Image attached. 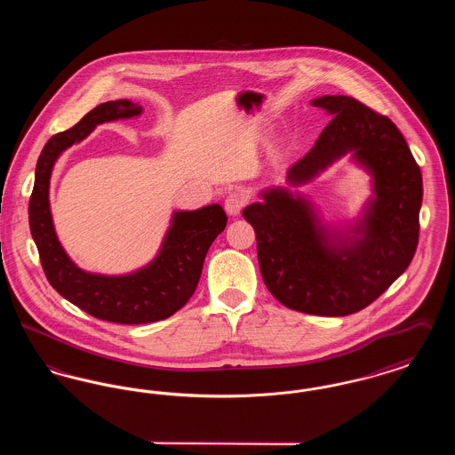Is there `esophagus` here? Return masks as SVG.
<instances>
[{
    "instance_id": "esophagus-1",
    "label": "esophagus",
    "mask_w": 455,
    "mask_h": 455,
    "mask_svg": "<svg viewBox=\"0 0 455 455\" xmlns=\"http://www.w3.org/2000/svg\"><path fill=\"white\" fill-rule=\"evenodd\" d=\"M245 203H247V196L243 193H230L225 199V212L230 217H237L238 213L242 212V208L245 206Z\"/></svg>"
}]
</instances>
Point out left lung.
Segmentation results:
<instances>
[{
    "label": "left lung",
    "instance_id": "8db88e82",
    "mask_svg": "<svg viewBox=\"0 0 455 455\" xmlns=\"http://www.w3.org/2000/svg\"><path fill=\"white\" fill-rule=\"evenodd\" d=\"M332 121L312 150L290 167L293 188L351 155L371 177L358 220L332 227L314 204L288 188L260 193L243 208L258 240L260 275L273 297L303 314L341 317L377 300L410 266L419 237L423 179L411 150L389 117L347 95L310 102Z\"/></svg>",
    "mask_w": 455,
    "mask_h": 455
}]
</instances>
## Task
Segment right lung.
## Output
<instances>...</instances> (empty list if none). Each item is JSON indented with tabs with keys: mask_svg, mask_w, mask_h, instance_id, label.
<instances>
[{
	"mask_svg": "<svg viewBox=\"0 0 455 455\" xmlns=\"http://www.w3.org/2000/svg\"><path fill=\"white\" fill-rule=\"evenodd\" d=\"M141 112L143 108L131 100H110L92 108L71 130L54 134L37 160L28 201L30 232L52 288L90 315L117 324L156 323L182 308L195 293L210 245L227 227V215L220 204L195 212H173L155 259L128 275L88 273L69 259L56 235L49 206L54 164L69 147L85 140L95 126L136 117Z\"/></svg>",
	"mask_w": 455,
	"mask_h": 455,
	"instance_id": "obj_1",
	"label": "right lung"
}]
</instances>
